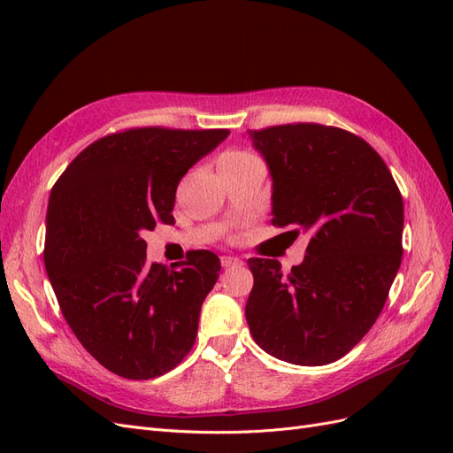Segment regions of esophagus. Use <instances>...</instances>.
I'll list each match as a JSON object with an SVG mask.
<instances>
[{"instance_id":"1","label":"esophagus","mask_w":453,"mask_h":453,"mask_svg":"<svg viewBox=\"0 0 453 453\" xmlns=\"http://www.w3.org/2000/svg\"><path fill=\"white\" fill-rule=\"evenodd\" d=\"M238 265H242V258H238V257H228V255L221 257V266H223V268L238 266Z\"/></svg>"}]
</instances>
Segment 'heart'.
<instances>
[{
  "mask_svg": "<svg viewBox=\"0 0 453 453\" xmlns=\"http://www.w3.org/2000/svg\"><path fill=\"white\" fill-rule=\"evenodd\" d=\"M250 160H255V157L245 153V150H226V153L219 158V166H232V164H242Z\"/></svg>",
  "mask_w": 453,
  "mask_h": 453,
  "instance_id": "b5f03b06",
  "label": "heart"
}]
</instances>
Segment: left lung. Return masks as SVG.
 I'll return each mask as SVG.
<instances>
[{
  "label": "left lung",
  "mask_w": 453,
  "mask_h": 453,
  "mask_svg": "<svg viewBox=\"0 0 453 453\" xmlns=\"http://www.w3.org/2000/svg\"><path fill=\"white\" fill-rule=\"evenodd\" d=\"M248 138L272 177V223L311 236L287 276L276 258L248 260L250 331L276 359L334 363L374 325L399 272L401 193L376 150L346 130L300 122Z\"/></svg>",
  "instance_id": "obj_1"
}]
</instances>
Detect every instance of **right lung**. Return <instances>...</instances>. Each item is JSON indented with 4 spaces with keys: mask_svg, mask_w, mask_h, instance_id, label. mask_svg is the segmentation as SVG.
Segmentation results:
<instances>
[{
    "mask_svg": "<svg viewBox=\"0 0 453 453\" xmlns=\"http://www.w3.org/2000/svg\"><path fill=\"white\" fill-rule=\"evenodd\" d=\"M228 130L134 128L88 145L54 183L45 268L73 334L128 380L166 374L195 344L221 260L193 251L175 270L147 265L143 230L173 225L175 190Z\"/></svg>",
    "mask_w": 453,
    "mask_h": 453,
    "instance_id": "obj_1",
    "label": "right lung"
}]
</instances>
